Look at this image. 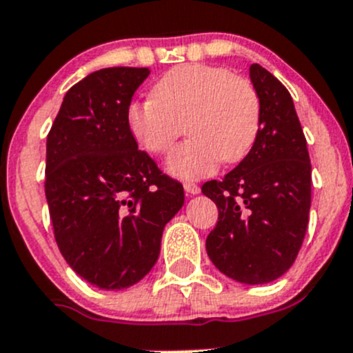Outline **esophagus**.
I'll return each instance as SVG.
<instances>
[{
    "label": "esophagus",
    "mask_w": 353,
    "mask_h": 353,
    "mask_svg": "<svg viewBox=\"0 0 353 353\" xmlns=\"http://www.w3.org/2000/svg\"><path fill=\"white\" fill-rule=\"evenodd\" d=\"M183 189H185V192L189 194V196H196V194L201 192L199 187H197L196 183H192V182H185V183H183Z\"/></svg>",
    "instance_id": "obj_1"
}]
</instances>
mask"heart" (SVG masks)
Returning <instances> with one entry per match:
<instances>
[{
    "instance_id": "heart-1",
    "label": "heart",
    "mask_w": 353,
    "mask_h": 353,
    "mask_svg": "<svg viewBox=\"0 0 353 353\" xmlns=\"http://www.w3.org/2000/svg\"><path fill=\"white\" fill-rule=\"evenodd\" d=\"M260 117V97L248 79L203 63L173 67L152 86V97L126 109L135 142L156 156L173 147L185 123L190 140L166 159V171L180 180L204 179L220 161L244 159L256 142Z\"/></svg>"
}]
</instances>
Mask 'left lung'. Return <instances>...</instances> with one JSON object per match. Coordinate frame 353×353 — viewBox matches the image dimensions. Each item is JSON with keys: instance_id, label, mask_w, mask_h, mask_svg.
Wrapping results in <instances>:
<instances>
[{"instance_id": "8db88e82", "label": "left lung", "mask_w": 353, "mask_h": 353, "mask_svg": "<svg viewBox=\"0 0 353 353\" xmlns=\"http://www.w3.org/2000/svg\"><path fill=\"white\" fill-rule=\"evenodd\" d=\"M250 78L261 103L260 132L232 171L203 185L218 208L206 251L230 279L267 284L290 270L303 243L312 166L286 86L258 63H251Z\"/></svg>"}]
</instances>
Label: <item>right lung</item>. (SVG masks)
<instances>
[{
	"instance_id": "1",
	"label": "right lung",
	"mask_w": 353,
	"mask_h": 353,
	"mask_svg": "<svg viewBox=\"0 0 353 353\" xmlns=\"http://www.w3.org/2000/svg\"><path fill=\"white\" fill-rule=\"evenodd\" d=\"M147 67H107L76 83L46 139L45 194L69 267L99 290H126L156 265L180 182L139 150L126 109Z\"/></svg>"
}]
</instances>
